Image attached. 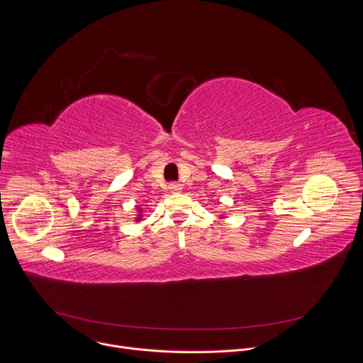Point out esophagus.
<instances>
[{
  "label": "esophagus",
  "mask_w": 363,
  "mask_h": 363,
  "mask_svg": "<svg viewBox=\"0 0 363 363\" xmlns=\"http://www.w3.org/2000/svg\"><path fill=\"white\" fill-rule=\"evenodd\" d=\"M168 188H169L171 192H179L182 189V185L178 184V182H172V184H169Z\"/></svg>",
  "instance_id": "obj_1"
}]
</instances>
